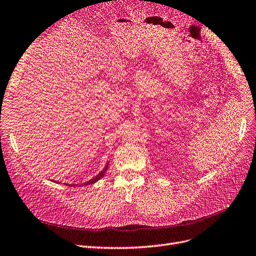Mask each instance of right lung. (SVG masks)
Instances as JSON below:
<instances>
[{
  "instance_id": "1",
  "label": "right lung",
  "mask_w": 256,
  "mask_h": 256,
  "mask_svg": "<svg viewBox=\"0 0 256 256\" xmlns=\"http://www.w3.org/2000/svg\"><path fill=\"white\" fill-rule=\"evenodd\" d=\"M108 165H109V162H107V164H106L105 168H104L103 170H102L96 176H94V178H91L90 180H88V182H86L80 184V185H76V184H65V185H67V186H69V187H74V186H78V187H80V186H87V185H91V184H94V182H96L98 180H100L104 176L105 172L108 170Z\"/></svg>"
}]
</instances>
